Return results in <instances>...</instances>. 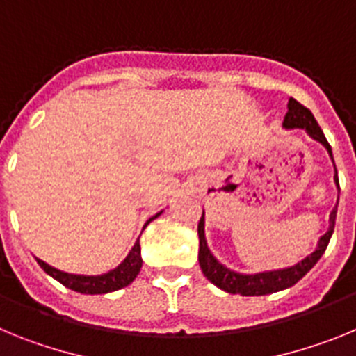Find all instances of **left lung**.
<instances>
[{
	"label": "left lung",
	"instance_id": "1",
	"mask_svg": "<svg viewBox=\"0 0 356 356\" xmlns=\"http://www.w3.org/2000/svg\"><path fill=\"white\" fill-rule=\"evenodd\" d=\"M287 114L284 119L285 128H303L308 131V135L312 139L319 140L323 146L328 149V153L332 155V147H330L328 140H326L325 134L317 124L316 118L312 115V112L307 108V106L301 105L300 102H296L294 97L289 99L287 105ZM333 160V156H332ZM335 217H337V207L332 210V216H330V228L323 237L319 238V244H317L316 251L305 257L301 262L294 264L291 267H284V269H275V271H264L257 273V275H242V273H235L228 267H225L222 264L217 262L213 259V254L210 253V250L207 248L205 241V219L201 216L200 222H197V235H200V267L203 275L212 282L213 285H217L222 291L229 292V294H241V296H266L271 294V292L284 291V289L292 287L294 284H298L305 275H307L310 269L317 264V260L323 257V253L326 251L330 238H332L333 228H335Z\"/></svg>",
	"mask_w": 356,
	"mask_h": 356
}]
</instances>
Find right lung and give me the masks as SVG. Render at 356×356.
Here are the masks:
<instances>
[{
	"label": "right lung",
	"mask_w": 356,
	"mask_h": 356,
	"mask_svg": "<svg viewBox=\"0 0 356 356\" xmlns=\"http://www.w3.org/2000/svg\"><path fill=\"white\" fill-rule=\"evenodd\" d=\"M160 212L156 216H153L146 225H149L155 217H159ZM39 266L42 267L44 271L48 273L49 276L60 282L62 285H65L71 291L81 292V294H106V292L119 291V289L127 287L137 278L140 267H143V259H140V244L139 241L135 242V246L131 248V251L128 253V257L119 264L115 269L108 273H103V275L96 276H85V275H71V273L58 271L55 267L48 266L46 262H42L40 259H37Z\"/></svg>",
	"instance_id": "1"
}]
</instances>
